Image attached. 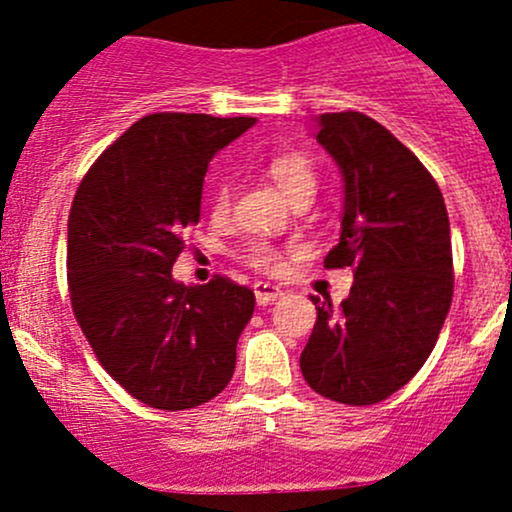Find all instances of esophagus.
Segmentation results:
<instances>
[{
	"label": "esophagus",
	"instance_id": "1",
	"mask_svg": "<svg viewBox=\"0 0 512 512\" xmlns=\"http://www.w3.org/2000/svg\"><path fill=\"white\" fill-rule=\"evenodd\" d=\"M282 294H285V292H282L280 287L270 285V282H257V285H255V299H257V304H260V307H267V304L277 302Z\"/></svg>",
	"mask_w": 512,
	"mask_h": 512
}]
</instances>
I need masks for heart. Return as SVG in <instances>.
I'll use <instances>...</instances> for the list:
<instances>
[{
	"label": "heart",
	"mask_w": 512,
	"mask_h": 512,
	"mask_svg": "<svg viewBox=\"0 0 512 512\" xmlns=\"http://www.w3.org/2000/svg\"><path fill=\"white\" fill-rule=\"evenodd\" d=\"M272 180L277 183V188L285 193L289 203H297V200H312L317 193V170H314L312 160L302 153H282L275 156L267 165ZM232 205V188L227 183H220L213 193V210L218 218L230 213ZM245 257L250 265L260 267V270H275L277 267V252L275 247H270L267 242H252L247 245Z\"/></svg>",
	"instance_id": "obj_1"
}]
</instances>
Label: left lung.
I'll use <instances>...</instances> for the list:
<instances>
[{"mask_svg": "<svg viewBox=\"0 0 512 512\" xmlns=\"http://www.w3.org/2000/svg\"><path fill=\"white\" fill-rule=\"evenodd\" d=\"M312 136L342 173V232L324 267H352L342 307L312 297L317 324L299 356L317 394L349 406L389 399L436 347L453 297L446 203L414 153L356 111L322 113Z\"/></svg>", "mask_w": 512, "mask_h": 512, "instance_id": "8db88e82", "label": "left lung"}]
</instances>
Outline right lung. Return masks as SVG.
I'll return each instance as SVG.
<instances>
[{
	"label": "right lung",
	"mask_w": 512,
	"mask_h": 512,
	"mask_svg": "<svg viewBox=\"0 0 512 512\" xmlns=\"http://www.w3.org/2000/svg\"><path fill=\"white\" fill-rule=\"evenodd\" d=\"M257 118L151 113L101 153L69 215V292L103 369L143 404L185 411L232 379L252 289L173 277L183 230L198 225L215 153Z\"/></svg>",
	"instance_id": "1"
}]
</instances>
